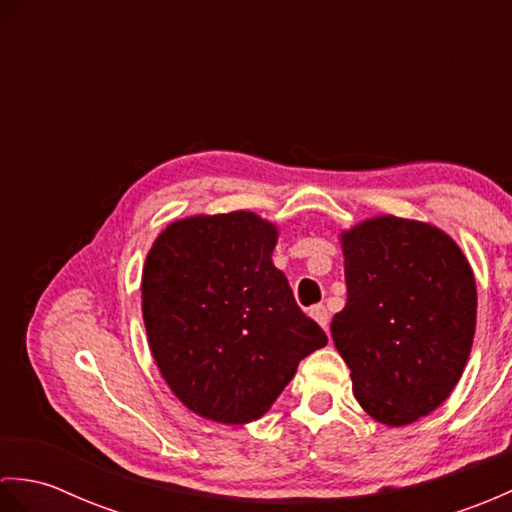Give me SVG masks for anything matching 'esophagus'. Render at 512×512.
<instances>
[{"mask_svg":"<svg viewBox=\"0 0 512 512\" xmlns=\"http://www.w3.org/2000/svg\"><path fill=\"white\" fill-rule=\"evenodd\" d=\"M310 317H312L314 321H317V323L321 325V328L328 330V323H330V312H328V308L321 306V303H319V306H312V308H310Z\"/></svg>","mask_w":512,"mask_h":512,"instance_id":"34e87169","label":"esophagus"}]
</instances>
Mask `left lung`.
<instances>
[{
    "label": "left lung",
    "mask_w": 512,
    "mask_h": 512,
    "mask_svg": "<svg viewBox=\"0 0 512 512\" xmlns=\"http://www.w3.org/2000/svg\"><path fill=\"white\" fill-rule=\"evenodd\" d=\"M347 303L332 339L356 400L402 427L440 407L469 361L477 290L460 246L440 228L380 215L341 235Z\"/></svg>",
    "instance_id": "1"
}]
</instances>
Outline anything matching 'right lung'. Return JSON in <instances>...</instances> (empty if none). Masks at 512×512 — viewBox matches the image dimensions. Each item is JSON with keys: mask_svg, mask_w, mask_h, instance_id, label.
Returning a JSON list of instances; mask_svg holds the SVG:
<instances>
[{"mask_svg": "<svg viewBox=\"0 0 512 512\" xmlns=\"http://www.w3.org/2000/svg\"><path fill=\"white\" fill-rule=\"evenodd\" d=\"M277 228L250 211L195 215L162 231L143 268L151 354L202 418H262L301 358L328 343L273 264Z\"/></svg>", "mask_w": 512, "mask_h": 512, "instance_id": "add662e5", "label": "right lung"}]
</instances>
